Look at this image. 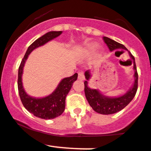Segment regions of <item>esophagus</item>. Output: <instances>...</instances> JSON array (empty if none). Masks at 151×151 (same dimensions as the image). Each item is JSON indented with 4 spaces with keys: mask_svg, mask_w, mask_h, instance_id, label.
<instances>
[{
    "mask_svg": "<svg viewBox=\"0 0 151 151\" xmlns=\"http://www.w3.org/2000/svg\"><path fill=\"white\" fill-rule=\"evenodd\" d=\"M78 79L80 81H83L84 80V74H83V72L81 71L78 73Z\"/></svg>",
    "mask_w": 151,
    "mask_h": 151,
    "instance_id": "34e87169",
    "label": "esophagus"
}]
</instances>
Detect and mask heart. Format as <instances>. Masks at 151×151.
<instances>
[{
  "mask_svg": "<svg viewBox=\"0 0 151 151\" xmlns=\"http://www.w3.org/2000/svg\"><path fill=\"white\" fill-rule=\"evenodd\" d=\"M98 48H99V46H98L96 44H92V45H90V46H89V49H90L91 52L96 51L98 49Z\"/></svg>",
  "mask_w": 151,
  "mask_h": 151,
  "instance_id": "1",
  "label": "heart"
}]
</instances>
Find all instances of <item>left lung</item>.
Instances as JSON below:
<instances>
[{
  "instance_id": "left-lung-1",
  "label": "left lung",
  "mask_w": 151,
  "mask_h": 151,
  "mask_svg": "<svg viewBox=\"0 0 151 151\" xmlns=\"http://www.w3.org/2000/svg\"><path fill=\"white\" fill-rule=\"evenodd\" d=\"M103 41L107 45L108 48L111 52L117 49H124L127 50V48L122 44L114 41L112 39L108 37L103 38ZM129 55L134 62V82L131 87V89L127 92L126 93L119 97H108L103 95L100 92L95 89H90L88 87V81L91 77L90 70H86L85 72V77L86 81H84V92L86 98L88 101L90 106L95 112L103 115H110L114 114L121 111L122 109L127 106L131 101L133 99L136 94L137 90V81H138V74L137 72V68L135 65V60L134 57L132 55L131 52H129Z\"/></svg>"
}]
</instances>
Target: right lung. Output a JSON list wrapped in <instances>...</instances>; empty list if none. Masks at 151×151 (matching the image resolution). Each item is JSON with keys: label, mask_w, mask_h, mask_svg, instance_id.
<instances>
[{"label": "right lung", "mask_w": 151, "mask_h": 151, "mask_svg": "<svg viewBox=\"0 0 151 151\" xmlns=\"http://www.w3.org/2000/svg\"><path fill=\"white\" fill-rule=\"evenodd\" d=\"M61 33L62 31H52L47 32L46 34L36 39V41L29 46L19 67L17 84L21 102L23 103V106L30 113L33 114L35 116L40 119H52L59 116L63 113L65 109V99L71 89L73 83L77 81V74L75 73L71 77H66L61 80L55 90L48 96L43 98H35L29 96L23 89V83H22L23 67L28 55L35 48L43 45L52 39L60 36Z\"/></svg>", "instance_id": "add662e5"}]
</instances>
